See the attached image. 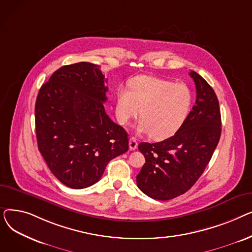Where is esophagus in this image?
<instances>
[{"mask_svg": "<svg viewBox=\"0 0 252 252\" xmlns=\"http://www.w3.org/2000/svg\"><path fill=\"white\" fill-rule=\"evenodd\" d=\"M128 145H129V150H136L137 147H138V142L135 138H130L129 139V142H128Z\"/></svg>", "mask_w": 252, "mask_h": 252, "instance_id": "esophagus-1", "label": "esophagus"}]
</instances>
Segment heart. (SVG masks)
Listing matches in <instances>:
<instances>
[{"label":"heart","instance_id":"obj_1","mask_svg":"<svg viewBox=\"0 0 252 252\" xmlns=\"http://www.w3.org/2000/svg\"><path fill=\"white\" fill-rule=\"evenodd\" d=\"M191 102L192 94L186 84L148 75L131 78L128 89L119 87L116 92V111L121 124L127 125L141 112L143 121L138 131L150 133L158 140L173 136L180 128Z\"/></svg>","mask_w":252,"mask_h":252}]
</instances>
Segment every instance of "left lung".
<instances>
[{
  "label": "left lung",
  "instance_id": "8db88e82",
  "mask_svg": "<svg viewBox=\"0 0 252 252\" xmlns=\"http://www.w3.org/2000/svg\"><path fill=\"white\" fill-rule=\"evenodd\" d=\"M196 101L177 133L158 143L139 144L144 163L137 176L139 189L156 200L186 193L211 159L221 133L218 97L203 77L191 71Z\"/></svg>",
  "mask_w": 252,
  "mask_h": 252
}]
</instances>
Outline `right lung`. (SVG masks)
<instances>
[{"instance_id": "1", "label": "right lung", "mask_w": 252, "mask_h": 252, "mask_svg": "<svg viewBox=\"0 0 252 252\" xmlns=\"http://www.w3.org/2000/svg\"><path fill=\"white\" fill-rule=\"evenodd\" d=\"M105 83L100 66L74 63L53 73L36 97L38 150L52 174L72 189L97 183L108 162L128 150L126 131L105 112Z\"/></svg>"}]
</instances>
